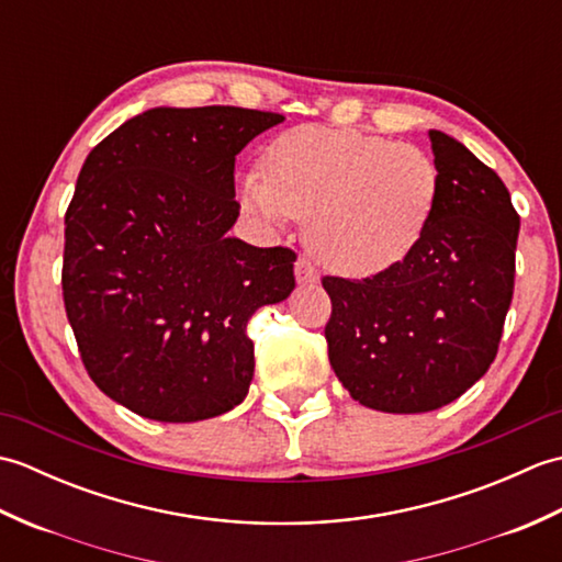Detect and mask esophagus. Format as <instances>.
<instances>
[{"label": "esophagus", "instance_id": "obj_1", "mask_svg": "<svg viewBox=\"0 0 562 562\" xmlns=\"http://www.w3.org/2000/svg\"><path fill=\"white\" fill-rule=\"evenodd\" d=\"M294 274L300 284H316L318 282V270L314 268V262L308 258H300L294 262Z\"/></svg>", "mask_w": 562, "mask_h": 562}]
</instances>
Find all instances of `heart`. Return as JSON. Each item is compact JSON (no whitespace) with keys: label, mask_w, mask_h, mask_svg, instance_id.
Wrapping results in <instances>:
<instances>
[{"label":"heart","mask_w":562,"mask_h":562,"mask_svg":"<svg viewBox=\"0 0 562 562\" xmlns=\"http://www.w3.org/2000/svg\"><path fill=\"white\" fill-rule=\"evenodd\" d=\"M260 166L262 173L238 178L241 205L270 226L308 220V248L348 278L401 266L420 246L441 195L427 151L360 130H288Z\"/></svg>","instance_id":"obj_1"}]
</instances>
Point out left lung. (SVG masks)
I'll list each match as a JSON object with an SVG mask.
<instances>
[{"instance_id": "left-lung-1", "label": "left lung", "mask_w": 562, "mask_h": 562, "mask_svg": "<svg viewBox=\"0 0 562 562\" xmlns=\"http://www.w3.org/2000/svg\"><path fill=\"white\" fill-rule=\"evenodd\" d=\"M441 195L401 266L364 280L324 278L333 372L355 401L427 413L457 401L497 355L515 292L519 214L499 176L429 130Z\"/></svg>"}]
</instances>
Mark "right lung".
Listing matches in <instances>:
<instances>
[{"label":"right lung","instance_id":"1","mask_svg":"<svg viewBox=\"0 0 562 562\" xmlns=\"http://www.w3.org/2000/svg\"><path fill=\"white\" fill-rule=\"evenodd\" d=\"M280 113L205 105L130 117L83 161L65 214L69 326L105 396L159 423L241 403L254 379L246 324L294 290V250L226 232L234 161Z\"/></svg>","mask_w":562,"mask_h":562}]
</instances>
